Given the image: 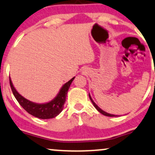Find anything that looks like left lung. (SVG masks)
I'll use <instances>...</instances> for the list:
<instances>
[{"instance_id":"left-lung-1","label":"left lung","mask_w":155,"mask_h":155,"mask_svg":"<svg viewBox=\"0 0 155 155\" xmlns=\"http://www.w3.org/2000/svg\"><path fill=\"white\" fill-rule=\"evenodd\" d=\"M89 99H90L91 102H92L93 105L94 106V107H95L96 109L97 110H98L99 112H100V113H101V114L104 115H106V116H109V117H118V116H119V115H113V114H110V113H107V112H105V111L102 110L101 109V108L99 107H98V105H97V104L95 103V102H94V101H93L92 98L91 97V95H90V94H89Z\"/></svg>"}]
</instances>
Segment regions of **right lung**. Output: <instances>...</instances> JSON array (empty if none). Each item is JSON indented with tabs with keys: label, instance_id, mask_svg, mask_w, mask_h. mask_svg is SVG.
Listing matches in <instances>:
<instances>
[{
	"label": "right lung",
	"instance_id": "1",
	"mask_svg": "<svg viewBox=\"0 0 155 155\" xmlns=\"http://www.w3.org/2000/svg\"><path fill=\"white\" fill-rule=\"evenodd\" d=\"M74 79H75V76L69 80L68 82L64 84L60 89L56 97L51 101L45 102V103H36L24 97L15 89L11 78L9 80H10L11 88H12L15 98L27 113L40 119H50L56 117L63 110V105L66 102L67 92L69 89L71 84L72 83Z\"/></svg>",
	"mask_w": 155,
	"mask_h": 155
}]
</instances>
